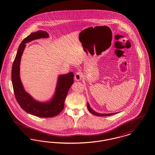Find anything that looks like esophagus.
Returning <instances> with one entry per match:
<instances>
[{"label": "esophagus", "instance_id": "34e87169", "mask_svg": "<svg viewBox=\"0 0 155 155\" xmlns=\"http://www.w3.org/2000/svg\"><path fill=\"white\" fill-rule=\"evenodd\" d=\"M82 78V75H81L80 72H77L75 75V77L74 79L75 81H80Z\"/></svg>", "mask_w": 155, "mask_h": 155}]
</instances>
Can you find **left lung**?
<instances>
[{
	"label": "left lung",
	"mask_w": 155,
	"mask_h": 155,
	"mask_svg": "<svg viewBox=\"0 0 155 155\" xmlns=\"http://www.w3.org/2000/svg\"><path fill=\"white\" fill-rule=\"evenodd\" d=\"M87 107H88V110L92 114L95 115V116H109L111 115H113V114H117L118 113V112L117 113H97L90 106L88 102H87Z\"/></svg>",
	"instance_id": "left-lung-1"
}]
</instances>
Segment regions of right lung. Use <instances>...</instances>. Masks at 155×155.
Here are the masks:
<instances>
[{
	"mask_svg": "<svg viewBox=\"0 0 155 155\" xmlns=\"http://www.w3.org/2000/svg\"><path fill=\"white\" fill-rule=\"evenodd\" d=\"M49 37L47 32L39 30L31 33L24 39L18 48L12 70V81L17 102L27 113L39 117H52L63 110L68 90L74 82L73 72L59 75L53 95L51 99L45 102L35 100L24 88L20 76V70L22 53L26 46L25 44L35 39Z\"/></svg>",
	"mask_w": 155,
	"mask_h": 155,
	"instance_id": "1",
	"label": "right lung"
}]
</instances>
